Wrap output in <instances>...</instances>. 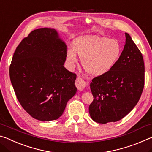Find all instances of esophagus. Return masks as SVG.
<instances>
[{"label": "esophagus", "instance_id": "esophagus-1", "mask_svg": "<svg viewBox=\"0 0 152 152\" xmlns=\"http://www.w3.org/2000/svg\"><path fill=\"white\" fill-rule=\"evenodd\" d=\"M86 84L85 81L83 79L81 78L80 77H78L76 80V86L79 91H83L86 88Z\"/></svg>", "mask_w": 152, "mask_h": 152}]
</instances>
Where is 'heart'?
I'll return each instance as SVG.
<instances>
[{
  "mask_svg": "<svg viewBox=\"0 0 152 152\" xmlns=\"http://www.w3.org/2000/svg\"><path fill=\"white\" fill-rule=\"evenodd\" d=\"M122 53L117 40L105 37L83 36L76 38L73 49L66 53L67 62L73 67L81 58L82 66L87 73L93 76H102L112 70L119 61Z\"/></svg>",
  "mask_w": 152,
  "mask_h": 152,
  "instance_id": "heart-1",
  "label": "heart"
}]
</instances>
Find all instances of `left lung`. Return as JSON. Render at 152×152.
Wrapping results in <instances>:
<instances>
[{
  "instance_id": "1",
  "label": "left lung",
  "mask_w": 152,
  "mask_h": 152,
  "mask_svg": "<svg viewBox=\"0 0 152 152\" xmlns=\"http://www.w3.org/2000/svg\"><path fill=\"white\" fill-rule=\"evenodd\" d=\"M125 44L111 70L92 80L94 99L89 106L92 120L105 124L123 119L140 100L144 86L145 67L142 54L125 33Z\"/></svg>"
}]
</instances>
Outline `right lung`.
Listing matches in <instances>:
<instances>
[{
	"label": "right lung",
	"mask_w": 152,
	"mask_h": 152,
	"mask_svg": "<svg viewBox=\"0 0 152 152\" xmlns=\"http://www.w3.org/2000/svg\"><path fill=\"white\" fill-rule=\"evenodd\" d=\"M66 58V43L51 28L33 31L17 46L10 78L18 101L34 119H58L75 95L76 75L64 68Z\"/></svg>",
	"instance_id": "add662e5"
}]
</instances>
